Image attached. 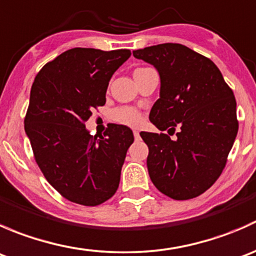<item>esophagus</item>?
Instances as JSON below:
<instances>
[{"mask_svg": "<svg viewBox=\"0 0 256 256\" xmlns=\"http://www.w3.org/2000/svg\"><path fill=\"white\" fill-rule=\"evenodd\" d=\"M134 136H135L136 140H138V138H140V132H138V131H136V130H134Z\"/></svg>", "mask_w": 256, "mask_h": 256, "instance_id": "obj_1", "label": "esophagus"}]
</instances>
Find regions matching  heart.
Masks as SVG:
<instances>
[{
  "instance_id": "heart-1",
  "label": "heart",
  "mask_w": 256,
  "mask_h": 256,
  "mask_svg": "<svg viewBox=\"0 0 256 256\" xmlns=\"http://www.w3.org/2000/svg\"><path fill=\"white\" fill-rule=\"evenodd\" d=\"M144 69L148 68H138L136 69L135 73L138 72H142ZM110 118L115 122L121 124V125H128V126H138L142 122V115L138 112L136 109L130 106H120L114 109L112 114H110Z\"/></svg>"
}]
</instances>
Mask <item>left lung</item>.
<instances>
[{"mask_svg":"<svg viewBox=\"0 0 256 256\" xmlns=\"http://www.w3.org/2000/svg\"><path fill=\"white\" fill-rule=\"evenodd\" d=\"M161 79L150 121L166 134L141 132L148 146L147 170L154 187L177 200L204 193L218 180L238 134L236 102L218 66L178 43L132 52Z\"/></svg>","mask_w":256,"mask_h":256,"instance_id":"obj_1","label":"left lung"}]
</instances>
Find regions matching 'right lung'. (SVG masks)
<instances>
[{"mask_svg":"<svg viewBox=\"0 0 256 256\" xmlns=\"http://www.w3.org/2000/svg\"><path fill=\"white\" fill-rule=\"evenodd\" d=\"M130 56L128 49H69L33 82L26 134L46 180L70 202L94 207L118 190L132 131L112 124L104 136H92L85 121L105 105L112 74Z\"/></svg>","mask_w":256,"mask_h":256,"instance_id":"add662e5","label":"right lung"}]
</instances>
